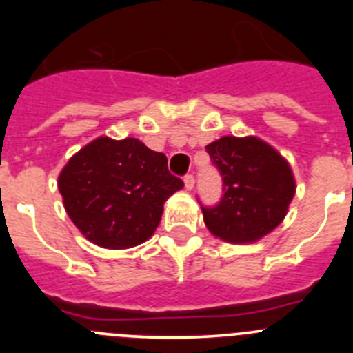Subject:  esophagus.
Masks as SVG:
<instances>
[{
    "instance_id": "esophagus-1",
    "label": "esophagus",
    "mask_w": 353,
    "mask_h": 353,
    "mask_svg": "<svg viewBox=\"0 0 353 353\" xmlns=\"http://www.w3.org/2000/svg\"><path fill=\"white\" fill-rule=\"evenodd\" d=\"M183 183H185V189L191 191L192 187H194V176H192V174H185V176H183Z\"/></svg>"
}]
</instances>
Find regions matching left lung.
I'll return each instance as SVG.
<instances>
[{
    "label": "left lung",
    "mask_w": 353,
    "mask_h": 353,
    "mask_svg": "<svg viewBox=\"0 0 353 353\" xmlns=\"http://www.w3.org/2000/svg\"><path fill=\"white\" fill-rule=\"evenodd\" d=\"M205 150L223 180L219 201L212 207L201 203L208 230L235 244L272 232L295 194L288 162L256 138L226 136Z\"/></svg>",
    "instance_id": "left-lung-1"
}]
</instances>
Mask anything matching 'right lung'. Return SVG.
<instances>
[{
  "instance_id": "1",
  "label": "right lung",
  "mask_w": 353,
  "mask_h": 353,
  "mask_svg": "<svg viewBox=\"0 0 353 353\" xmlns=\"http://www.w3.org/2000/svg\"><path fill=\"white\" fill-rule=\"evenodd\" d=\"M72 223L93 244L127 249L154 235L164 201L182 189L168 159L134 138H99L68 161L58 179Z\"/></svg>"
}]
</instances>
